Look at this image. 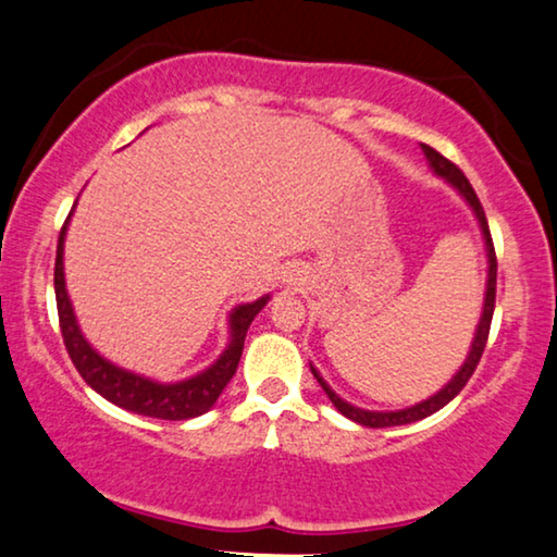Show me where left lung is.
Masks as SVG:
<instances>
[{
    "label": "left lung",
    "mask_w": 557,
    "mask_h": 557,
    "mask_svg": "<svg viewBox=\"0 0 557 557\" xmlns=\"http://www.w3.org/2000/svg\"><path fill=\"white\" fill-rule=\"evenodd\" d=\"M421 151H424L426 161H429V169L434 171L438 178H444L446 184L451 186L454 191L459 194L461 199L467 201V207L472 209V214L476 219V224H480V232H482V239H484V252H487V287H484V302H482V315H480V323H476V331H474V338H472V346H469V354L465 358V363L459 366V371L451 375V381L446 383L436 391L434 396L424 398V401L413 404V406H406V409H396V411H368V409H360V406H354L348 401H343V398L335 394V391L327 386L323 375L318 373V368L310 366L312 375H315L320 386L331 398L335 409H338L343 417L356 421L360 426H371V429H383V426H404V424H413V421H421L426 417H432L438 409H444L446 404L451 401L454 396L459 394L461 388L467 386V381L472 379L476 363H480V358L484 354V346H487V335H490V323H492V312H495V293H497V257H495V247H492V237H490V226H487V216H484V209L480 199H476V194L472 189V184L467 182V176L461 174V171L454 166L449 159H444L442 153L434 151L432 146H424L421 144Z\"/></svg>",
    "instance_id": "obj_1"
}]
</instances>
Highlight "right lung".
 Instances as JSON below:
<instances>
[{
    "instance_id": "obj_1",
    "label": "right lung",
    "mask_w": 557,
    "mask_h": 557,
    "mask_svg": "<svg viewBox=\"0 0 557 557\" xmlns=\"http://www.w3.org/2000/svg\"><path fill=\"white\" fill-rule=\"evenodd\" d=\"M73 216V211H70ZM62 226L58 239V260H54V300H58V315H60V331L62 341H65L67 356L73 358L77 373L88 383L92 391L108 401L121 406L125 411L140 413V417L151 419H169V421H186L194 417L207 413L211 406L216 404L219 394H222L226 383L232 381L234 371H237L242 348H245V338L249 325L257 318L264 305L270 302V295H262L255 302H242L230 312V343H226L224 354L219 356L209 368H203L197 375H189L184 381L161 383L146 375L125 371V368L111 363L103 358L96 348L85 341L77 325L73 302H70L67 287H65V264H62V255H65V234L67 224Z\"/></svg>"
}]
</instances>
